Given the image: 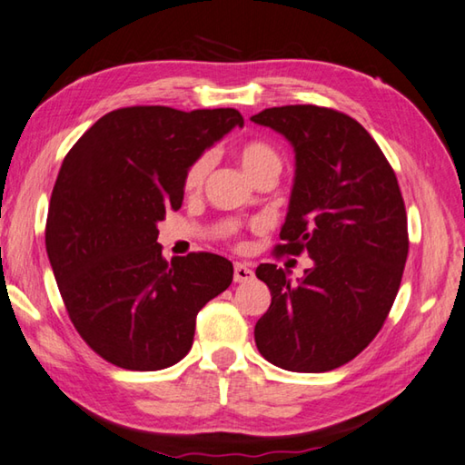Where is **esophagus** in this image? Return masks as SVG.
I'll list each match as a JSON object with an SVG mask.
<instances>
[{"mask_svg": "<svg viewBox=\"0 0 465 465\" xmlns=\"http://www.w3.org/2000/svg\"><path fill=\"white\" fill-rule=\"evenodd\" d=\"M252 277H255V273H252V269L249 265H244V262H234V282L236 283L251 282Z\"/></svg>", "mask_w": 465, "mask_h": 465, "instance_id": "obj_1", "label": "esophagus"}]
</instances>
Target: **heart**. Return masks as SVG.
<instances>
[{"label":"heart","mask_w":465,"mask_h":465,"mask_svg":"<svg viewBox=\"0 0 465 465\" xmlns=\"http://www.w3.org/2000/svg\"><path fill=\"white\" fill-rule=\"evenodd\" d=\"M236 162L241 163L242 172L247 173L251 182L259 180L261 176H267V173H273L279 176L282 172V155L275 150L273 145L265 142H244L234 150ZM210 170V157L200 155L198 160L192 162L190 168L186 170V176H183V190L186 192H196L203 186Z\"/></svg>","instance_id":"heart-1"}]
</instances>
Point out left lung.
<instances>
[{"mask_svg": "<svg viewBox=\"0 0 465 465\" xmlns=\"http://www.w3.org/2000/svg\"><path fill=\"white\" fill-rule=\"evenodd\" d=\"M251 121L282 134L295 180L277 255L308 252L300 283L262 262L271 305L255 326L262 358L292 372H328L379 334L409 252L407 213L387 157L356 119L315 104H285Z\"/></svg>", "mask_w": 465, "mask_h": 465, "instance_id": "8db88e82", "label": "left lung"}]
</instances>
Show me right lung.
<instances>
[{"instance_id": "obj_1", "label": "right lung", "mask_w": 465, "mask_h": 465, "mask_svg": "<svg viewBox=\"0 0 465 465\" xmlns=\"http://www.w3.org/2000/svg\"><path fill=\"white\" fill-rule=\"evenodd\" d=\"M236 125H244L236 109L125 107L66 153L46 252L70 322L107 362L143 372L180 362L198 312L232 283V262L221 255L165 261L157 223L182 206L192 162Z\"/></svg>"}]
</instances>
